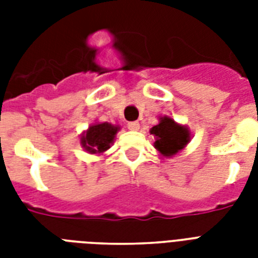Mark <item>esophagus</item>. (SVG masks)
Segmentation results:
<instances>
[{"label":"esophagus","mask_w":258,"mask_h":258,"mask_svg":"<svg viewBox=\"0 0 258 258\" xmlns=\"http://www.w3.org/2000/svg\"><path fill=\"white\" fill-rule=\"evenodd\" d=\"M127 127H128V130H131V131H137V130H139V121H130L128 124H127Z\"/></svg>","instance_id":"esophagus-1"}]
</instances>
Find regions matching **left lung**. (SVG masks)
Segmentation results:
<instances>
[{
	"label": "left lung",
	"mask_w": 258,
	"mask_h": 258,
	"mask_svg": "<svg viewBox=\"0 0 258 258\" xmlns=\"http://www.w3.org/2000/svg\"><path fill=\"white\" fill-rule=\"evenodd\" d=\"M155 137L154 147L166 158L175 155L190 142V131L186 125H180L169 116L159 117V123L150 130Z\"/></svg>",
	"instance_id": "left-lung-1"
}]
</instances>
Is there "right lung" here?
<instances>
[{
	"mask_svg": "<svg viewBox=\"0 0 258 258\" xmlns=\"http://www.w3.org/2000/svg\"><path fill=\"white\" fill-rule=\"evenodd\" d=\"M120 130L119 125L111 123H95L89 125L88 130L80 138L83 149L89 154H103L111 147L115 135Z\"/></svg>",
	"mask_w": 258,
	"mask_h": 258,
	"instance_id": "1",
	"label": "right lung"
}]
</instances>
